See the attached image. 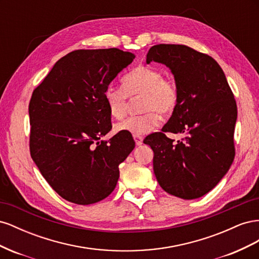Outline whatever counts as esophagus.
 <instances>
[{"mask_svg": "<svg viewBox=\"0 0 259 259\" xmlns=\"http://www.w3.org/2000/svg\"><path fill=\"white\" fill-rule=\"evenodd\" d=\"M134 140L136 146H140L143 144V137L142 136H134Z\"/></svg>", "mask_w": 259, "mask_h": 259, "instance_id": "1", "label": "esophagus"}]
</instances>
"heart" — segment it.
Wrapping results in <instances>:
<instances>
[{"label":"heart","mask_w":259,"mask_h":259,"mask_svg":"<svg viewBox=\"0 0 259 259\" xmlns=\"http://www.w3.org/2000/svg\"><path fill=\"white\" fill-rule=\"evenodd\" d=\"M143 96L142 115L130 116L115 125V131L133 136H143L153 131L161 123L162 114L175 110L179 94L173 81L164 77L161 70L151 66H138L125 74L120 86H108L105 99L109 111L115 119L126 114L127 98Z\"/></svg>","instance_id":"obj_1"}]
</instances>
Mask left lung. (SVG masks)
<instances>
[{"mask_svg": "<svg viewBox=\"0 0 259 259\" xmlns=\"http://www.w3.org/2000/svg\"><path fill=\"white\" fill-rule=\"evenodd\" d=\"M174 75L179 98L162 132L144 143L153 150V170L164 191L184 200L203 197L221 182L234 159L237 104L216 60L186 45L159 44L147 54ZM184 134L174 143L163 133Z\"/></svg>", "mask_w": 259, "mask_h": 259, "instance_id": "8db88e82", "label": "left lung"}]
</instances>
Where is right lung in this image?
Here are the masks:
<instances>
[{
    "label": "right lung",
    "instance_id": "right-lung-1",
    "mask_svg": "<svg viewBox=\"0 0 259 259\" xmlns=\"http://www.w3.org/2000/svg\"><path fill=\"white\" fill-rule=\"evenodd\" d=\"M135 55L117 49L77 50L54 65L29 104L30 153L61 198L89 205L107 198L119 165L135 148L131 134L110 132L105 91Z\"/></svg>",
    "mask_w": 259,
    "mask_h": 259
}]
</instances>
